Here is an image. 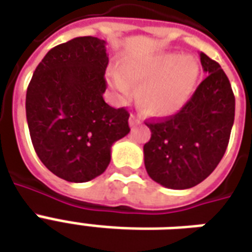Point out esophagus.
I'll list each match as a JSON object with an SVG mask.
<instances>
[{"label": "esophagus", "mask_w": 252, "mask_h": 252, "mask_svg": "<svg viewBox=\"0 0 252 252\" xmlns=\"http://www.w3.org/2000/svg\"><path fill=\"white\" fill-rule=\"evenodd\" d=\"M139 121H140L139 120V117H136L135 115L129 116V124H131V126H135V124H137Z\"/></svg>", "instance_id": "esophagus-1"}]
</instances>
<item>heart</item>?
Wrapping results in <instances>:
<instances>
[{
  "instance_id": "obj_1",
  "label": "heart",
  "mask_w": 252,
  "mask_h": 252,
  "mask_svg": "<svg viewBox=\"0 0 252 252\" xmlns=\"http://www.w3.org/2000/svg\"><path fill=\"white\" fill-rule=\"evenodd\" d=\"M121 74L110 75L113 86L120 93H129V85L139 86L136 98L143 113L167 117L178 113L190 99L198 66L191 58L164 52L126 59L121 64Z\"/></svg>"
}]
</instances>
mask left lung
<instances>
[{
    "mask_svg": "<svg viewBox=\"0 0 252 252\" xmlns=\"http://www.w3.org/2000/svg\"><path fill=\"white\" fill-rule=\"evenodd\" d=\"M206 78L182 109L147 121L151 139L144 144L148 175L169 189H189L209 177L224 157L235 119L229 79L213 59L200 54Z\"/></svg>",
    "mask_w": 252,
    "mask_h": 252,
    "instance_id": "left-lung-1",
    "label": "left lung"
}]
</instances>
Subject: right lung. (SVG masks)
<instances>
[{
  "instance_id": "add662e5",
  "label": "right lung",
  "mask_w": 252,
  "mask_h": 252,
  "mask_svg": "<svg viewBox=\"0 0 252 252\" xmlns=\"http://www.w3.org/2000/svg\"><path fill=\"white\" fill-rule=\"evenodd\" d=\"M108 63L104 40L75 37L47 52L27 89L33 148L47 169L68 182L102 174L113 143L129 132L128 110L102 97Z\"/></svg>"
}]
</instances>
